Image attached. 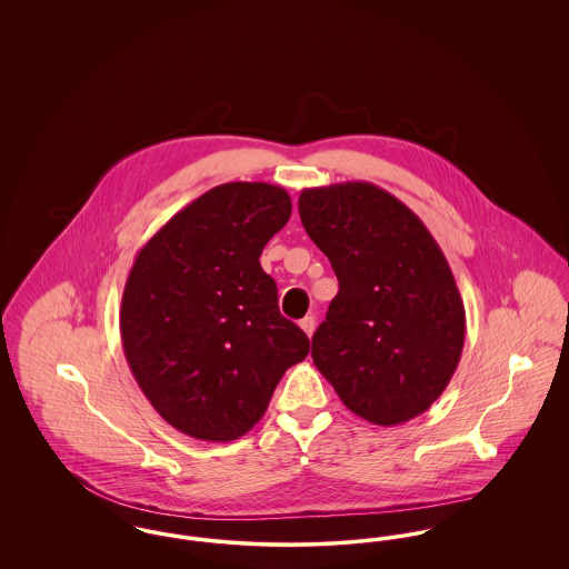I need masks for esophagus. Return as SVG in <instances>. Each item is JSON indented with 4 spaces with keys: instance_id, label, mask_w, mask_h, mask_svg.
I'll use <instances>...</instances> for the list:
<instances>
[{
    "instance_id": "34e87169",
    "label": "esophagus",
    "mask_w": 569,
    "mask_h": 569,
    "mask_svg": "<svg viewBox=\"0 0 569 569\" xmlns=\"http://www.w3.org/2000/svg\"><path fill=\"white\" fill-rule=\"evenodd\" d=\"M298 325H300V328L311 337V335H313V330H316V318H313V316H305Z\"/></svg>"
}]
</instances>
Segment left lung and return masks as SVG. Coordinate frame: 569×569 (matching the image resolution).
Returning a JSON list of instances; mask_svg holds the SVG:
<instances>
[{
  "instance_id": "1",
  "label": "left lung",
  "mask_w": 569,
  "mask_h": 569,
  "mask_svg": "<svg viewBox=\"0 0 569 569\" xmlns=\"http://www.w3.org/2000/svg\"><path fill=\"white\" fill-rule=\"evenodd\" d=\"M298 213L339 279L311 339L318 371L343 406L378 427L425 413L465 346L462 298L433 234L367 181L307 188Z\"/></svg>"
}]
</instances>
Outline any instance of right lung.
<instances>
[{
    "mask_svg": "<svg viewBox=\"0 0 569 569\" xmlns=\"http://www.w3.org/2000/svg\"><path fill=\"white\" fill-rule=\"evenodd\" d=\"M290 193L223 183L140 247L119 328L130 371L163 420L202 441L243 437L309 339L279 313L260 253L290 219Z\"/></svg>",
    "mask_w": 569,
    "mask_h": 569,
    "instance_id": "obj_1",
    "label": "right lung"
}]
</instances>
